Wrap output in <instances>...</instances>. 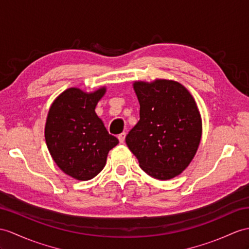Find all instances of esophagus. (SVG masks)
Returning a JSON list of instances; mask_svg holds the SVG:
<instances>
[{
    "mask_svg": "<svg viewBox=\"0 0 249 249\" xmlns=\"http://www.w3.org/2000/svg\"><path fill=\"white\" fill-rule=\"evenodd\" d=\"M125 135H126V134H125L124 132H123V133H121V134L118 135V139H119V142H120V143H124V142Z\"/></svg>",
    "mask_w": 249,
    "mask_h": 249,
    "instance_id": "34e87169",
    "label": "esophagus"
}]
</instances>
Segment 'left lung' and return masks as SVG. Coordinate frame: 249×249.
Returning a JSON list of instances; mask_svg holds the SVG:
<instances>
[{
	"label": "left lung",
	"mask_w": 249,
	"mask_h": 249,
	"mask_svg": "<svg viewBox=\"0 0 249 249\" xmlns=\"http://www.w3.org/2000/svg\"><path fill=\"white\" fill-rule=\"evenodd\" d=\"M139 121L125 142L142 170L154 178L171 179L195 157L202 137V118L192 95L179 82L135 81Z\"/></svg>",
	"instance_id": "8db88e82"
}]
</instances>
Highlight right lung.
<instances>
[{
    "mask_svg": "<svg viewBox=\"0 0 249 249\" xmlns=\"http://www.w3.org/2000/svg\"><path fill=\"white\" fill-rule=\"evenodd\" d=\"M102 87L86 93L65 89L52 104L45 124L48 151L61 170L78 180L95 178L105 168L108 151L119 142L108 134L95 107L106 94Z\"/></svg>",
    "mask_w": 249,
    "mask_h": 249,
    "instance_id": "add662e5",
    "label": "right lung"
}]
</instances>
